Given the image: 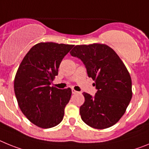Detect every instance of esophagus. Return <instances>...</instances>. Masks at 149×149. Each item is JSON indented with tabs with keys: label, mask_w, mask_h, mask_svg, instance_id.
I'll list each match as a JSON object with an SVG mask.
<instances>
[{
	"label": "esophagus",
	"mask_w": 149,
	"mask_h": 149,
	"mask_svg": "<svg viewBox=\"0 0 149 149\" xmlns=\"http://www.w3.org/2000/svg\"><path fill=\"white\" fill-rule=\"evenodd\" d=\"M72 93H73V94H77V93H78V91L76 90H74V89H72Z\"/></svg>",
	"instance_id": "esophagus-1"
}]
</instances>
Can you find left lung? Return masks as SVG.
Here are the masks:
<instances>
[{
  "label": "left lung",
  "instance_id": "8db88e82",
  "mask_svg": "<svg viewBox=\"0 0 149 149\" xmlns=\"http://www.w3.org/2000/svg\"><path fill=\"white\" fill-rule=\"evenodd\" d=\"M70 53L82 60L97 89L94 97L83 93L85 103L79 109L82 121L93 128L110 127L126 112L133 95L127 67L106 44L77 45Z\"/></svg>",
  "mask_w": 149,
  "mask_h": 149
}]
</instances>
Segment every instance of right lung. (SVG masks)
I'll list each match as a JSON object with an SVG mask.
<instances>
[{"mask_svg": "<svg viewBox=\"0 0 149 149\" xmlns=\"http://www.w3.org/2000/svg\"><path fill=\"white\" fill-rule=\"evenodd\" d=\"M74 45L39 42L21 62L14 79V91L21 111L33 125L50 128L62 121L70 100L71 88L50 86L64 57Z\"/></svg>", "mask_w": 149, "mask_h": 149, "instance_id": "add662e5", "label": "right lung"}]
</instances>
